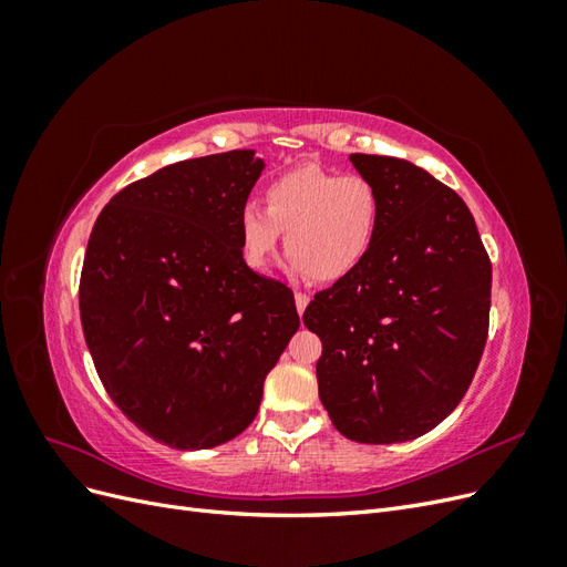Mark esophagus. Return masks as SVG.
<instances>
[{
	"instance_id": "34e87169",
	"label": "esophagus",
	"mask_w": 567,
	"mask_h": 567,
	"mask_svg": "<svg viewBox=\"0 0 567 567\" xmlns=\"http://www.w3.org/2000/svg\"><path fill=\"white\" fill-rule=\"evenodd\" d=\"M307 305H310V296H307V293H296V310H298V315H302L307 310Z\"/></svg>"
}]
</instances>
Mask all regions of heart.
<instances>
[{
	"label": "heart",
	"mask_w": 567,
	"mask_h": 567,
	"mask_svg": "<svg viewBox=\"0 0 567 567\" xmlns=\"http://www.w3.org/2000/svg\"><path fill=\"white\" fill-rule=\"evenodd\" d=\"M381 215L379 188L367 177L302 165L265 186V210L244 205L238 246L250 269L265 271L286 231L288 271L336 284L364 265L379 238Z\"/></svg>",
	"instance_id": "heart-1"
}]
</instances>
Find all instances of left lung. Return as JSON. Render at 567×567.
<instances>
[{"label":"left lung","mask_w":567,"mask_h":567,"mask_svg":"<svg viewBox=\"0 0 567 567\" xmlns=\"http://www.w3.org/2000/svg\"><path fill=\"white\" fill-rule=\"evenodd\" d=\"M383 203L354 274L321 290L302 321L321 338L319 398L348 440L409 442L466 394L489 323L492 265L466 203L423 167L352 153Z\"/></svg>","instance_id":"8db88e82"}]
</instances>
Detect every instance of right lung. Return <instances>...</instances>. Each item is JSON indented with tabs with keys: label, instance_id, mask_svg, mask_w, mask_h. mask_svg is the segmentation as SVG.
<instances>
[{
	"label": "right lung",
	"instance_id": "add662e5",
	"mask_svg": "<svg viewBox=\"0 0 567 567\" xmlns=\"http://www.w3.org/2000/svg\"><path fill=\"white\" fill-rule=\"evenodd\" d=\"M262 169L252 148L167 165L111 198L84 252L80 319L99 379L173 450L244 433L300 329L293 293L238 246Z\"/></svg>",
	"mask_w": 567,
	"mask_h": 567
}]
</instances>
